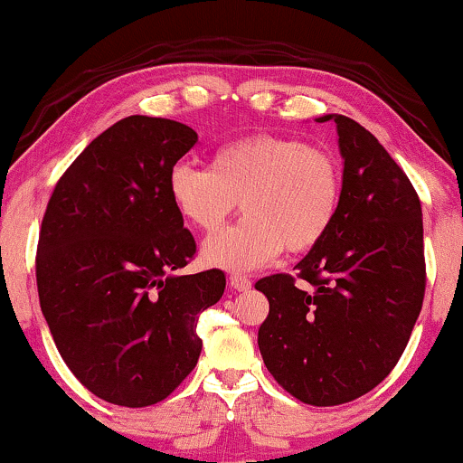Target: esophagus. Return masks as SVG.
I'll list each match as a JSON object with an SVG mask.
<instances>
[{"instance_id":"esophagus-1","label":"esophagus","mask_w":463,"mask_h":463,"mask_svg":"<svg viewBox=\"0 0 463 463\" xmlns=\"http://www.w3.org/2000/svg\"><path fill=\"white\" fill-rule=\"evenodd\" d=\"M231 287L235 288V291H248V288H252V280L246 276H239V274H232L231 276Z\"/></svg>"}]
</instances>
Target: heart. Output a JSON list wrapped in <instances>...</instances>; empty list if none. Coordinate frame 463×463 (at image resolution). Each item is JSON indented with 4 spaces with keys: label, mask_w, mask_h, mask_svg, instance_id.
Returning <instances> with one entry per match:
<instances>
[{
    "label": "heart",
    "mask_w": 463,
    "mask_h": 463,
    "mask_svg": "<svg viewBox=\"0 0 463 463\" xmlns=\"http://www.w3.org/2000/svg\"><path fill=\"white\" fill-rule=\"evenodd\" d=\"M165 187L178 215L204 235L220 231L239 203L246 217L209 239L203 256L222 269L252 271L285 248L306 252L327 235L343 176L327 150L256 133L217 148L209 168L178 161Z\"/></svg>",
    "instance_id": "b5f03b06"
}]
</instances>
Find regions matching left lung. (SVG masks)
I'll return each mask as SVG.
<instances>
[{
    "mask_svg": "<svg viewBox=\"0 0 463 463\" xmlns=\"http://www.w3.org/2000/svg\"><path fill=\"white\" fill-rule=\"evenodd\" d=\"M332 120L343 194L327 235L288 274L256 288L269 299L259 349L274 380L308 405H341L394 369L425 298L420 200L377 137L341 114Z\"/></svg>",
    "mask_w": 463,
    "mask_h": 463,
    "instance_id": "1",
    "label": "left lung"
}]
</instances>
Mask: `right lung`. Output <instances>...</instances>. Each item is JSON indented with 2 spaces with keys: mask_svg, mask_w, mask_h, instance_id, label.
I'll return each instance as SVG.
<instances>
[{
  "mask_svg": "<svg viewBox=\"0 0 463 463\" xmlns=\"http://www.w3.org/2000/svg\"><path fill=\"white\" fill-rule=\"evenodd\" d=\"M196 142L181 122L122 118L72 161L44 211L41 310L72 375L108 403L168 397L198 362L200 313L224 293V271L178 274L196 241L165 181Z\"/></svg>",
  "mask_w": 463,
  "mask_h": 463,
  "instance_id": "add662e5",
  "label": "right lung"
}]
</instances>
